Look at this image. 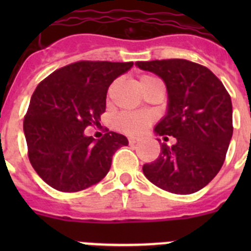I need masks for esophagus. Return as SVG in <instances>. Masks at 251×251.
<instances>
[{
    "label": "esophagus",
    "mask_w": 251,
    "mask_h": 251,
    "mask_svg": "<svg viewBox=\"0 0 251 251\" xmlns=\"http://www.w3.org/2000/svg\"><path fill=\"white\" fill-rule=\"evenodd\" d=\"M128 142H129V145H136V143L139 142V138H137V137H129Z\"/></svg>",
    "instance_id": "esophagus-1"
}]
</instances>
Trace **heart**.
<instances>
[{"mask_svg":"<svg viewBox=\"0 0 251 251\" xmlns=\"http://www.w3.org/2000/svg\"><path fill=\"white\" fill-rule=\"evenodd\" d=\"M156 77L151 75H141L139 76V85L154 80ZM153 122L151 114H141V113H123L115 119V127L127 134H139L147 129Z\"/></svg>","mask_w":251,"mask_h":251,"instance_id":"b5f03b06","label":"heart"}]
</instances>
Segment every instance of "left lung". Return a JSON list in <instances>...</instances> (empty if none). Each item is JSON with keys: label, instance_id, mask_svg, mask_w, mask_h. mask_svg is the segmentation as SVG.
Masks as SVG:
<instances>
[{"label": "left lung", "instance_id": "1", "mask_svg": "<svg viewBox=\"0 0 251 251\" xmlns=\"http://www.w3.org/2000/svg\"><path fill=\"white\" fill-rule=\"evenodd\" d=\"M136 65L165 81L167 114L154 132L176 138L172 147L162 143L158 158L143 165V174L162 190L194 194L219 174L225 161L234 129L230 94L210 69L188 60L137 61Z\"/></svg>", "mask_w": 251, "mask_h": 251}]
</instances>
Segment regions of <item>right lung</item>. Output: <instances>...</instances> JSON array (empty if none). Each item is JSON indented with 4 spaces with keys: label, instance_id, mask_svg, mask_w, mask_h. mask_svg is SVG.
I'll use <instances>...</instances> for the list:
<instances>
[{
    "label": "right lung",
    "instance_id": "obj_1",
    "mask_svg": "<svg viewBox=\"0 0 251 251\" xmlns=\"http://www.w3.org/2000/svg\"><path fill=\"white\" fill-rule=\"evenodd\" d=\"M129 63L77 61L55 70L37 85L24 119L31 165L57 191L76 192L98 183L112 157L128 139L108 132L100 139L84 129L98 126L105 112L106 92Z\"/></svg>",
    "mask_w": 251,
    "mask_h": 251
}]
</instances>
